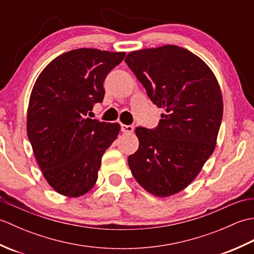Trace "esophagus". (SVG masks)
I'll return each mask as SVG.
<instances>
[{"mask_svg": "<svg viewBox=\"0 0 254 254\" xmlns=\"http://www.w3.org/2000/svg\"><path fill=\"white\" fill-rule=\"evenodd\" d=\"M121 131L123 133H132L134 131V127L133 126H126V124H122L121 126Z\"/></svg>", "mask_w": 254, "mask_h": 254, "instance_id": "34e87169", "label": "esophagus"}]
</instances>
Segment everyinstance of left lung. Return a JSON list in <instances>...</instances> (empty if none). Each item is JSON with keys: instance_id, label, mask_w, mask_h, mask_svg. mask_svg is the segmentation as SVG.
<instances>
[{"instance_id": "8db88e82", "label": "left lung", "mask_w": 254, "mask_h": 254, "mask_svg": "<svg viewBox=\"0 0 254 254\" xmlns=\"http://www.w3.org/2000/svg\"><path fill=\"white\" fill-rule=\"evenodd\" d=\"M124 61L149 99L166 111L155 128L136 127L139 146L128 156V167L153 195H172L195 179L214 152L223 119L222 91L206 63L185 48L133 51Z\"/></svg>"}]
</instances>
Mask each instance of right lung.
<instances>
[{
	"instance_id": "add662e5",
	"label": "right lung",
	"mask_w": 254,
	"mask_h": 254,
	"mask_svg": "<svg viewBox=\"0 0 254 254\" xmlns=\"http://www.w3.org/2000/svg\"><path fill=\"white\" fill-rule=\"evenodd\" d=\"M124 52L80 49L59 56L38 76L29 98L27 135L45 179L77 197L95 186L106 149L120 126L86 118L105 97L104 80Z\"/></svg>"
}]
</instances>
